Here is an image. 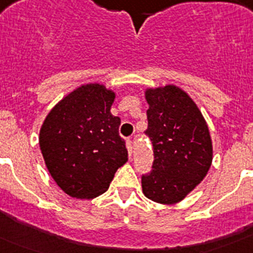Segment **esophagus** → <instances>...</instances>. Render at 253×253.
<instances>
[{"label": "esophagus", "mask_w": 253, "mask_h": 253, "mask_svg": "<svg viewBox=\"0 0 253 253\" xmlns=\"http://www.w3.org/2000/svg\"><path fill=\"white\" fill-rule=\"evenodd\" d=\"M126 148H128L129 157H131V153H133V143H131V139H126Z\"/></svg>", "instance_id": "obj_1"}]
</instances>
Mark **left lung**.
Instances as JSON below:
<instances>
[{
  "label": "left lung",
  "instance_id": "1",
  "mask_svg": "<svg viewBox=\"0 0 253 253\" xmlns=\"http://www.w3.org/2000/svg\"><path fill=\"white\" fill-rule=\"evenodd\" d=\"M146 99L153 165L143 194L160 204L181 202L207 176L213 160L209 129L195 102L173 84L148 88Z\"/></svg>",
  "mask_w": 253,
  "mask_h": 253
}]
</instances>
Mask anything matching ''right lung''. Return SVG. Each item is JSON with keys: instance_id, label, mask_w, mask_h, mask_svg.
I'll use <instances>...</instances> for the list:
<instances>
[{"instance_id": "obj_1", "label": "right lung", "mask_w": 253, "mask_h": 253, "mask_svg": "<svg viewBox=\"0 0 253 253\" xmlns=\"http://www.w3.org/2000/svg\"><path fill=\"white\" fill-rule=\"evenodd\" d=\"M114 99L104 84H84L60 100L42 125L39 144L46 169L72 198L104 194L128 161L120 118L110 113Z\"/></svg>"}]
</instances>
